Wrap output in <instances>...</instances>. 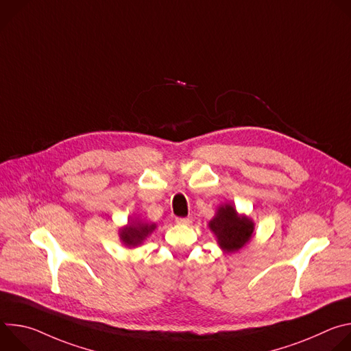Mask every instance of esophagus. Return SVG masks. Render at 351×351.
Segmentation results:
<instances>
[{
	"label": "esophagus",
	"instance_id": "esophagus-1",
	"mask_svg": "<svg viewBox=\"0 0 351 351\" xmlns=\"http://www.w3.org/2000/svg\"><path fill=\"white\" fill-rule=\"evenodd\" d=\"M193 221L191 217H187V218H176V223L179 225H190Z\"/></svg>",
	"mask_w": 351,
	"mask_h": 351
}]
</instances>
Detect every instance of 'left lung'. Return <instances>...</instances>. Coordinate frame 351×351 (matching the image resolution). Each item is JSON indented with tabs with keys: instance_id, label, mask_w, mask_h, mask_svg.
<instances>
[{
	"instance_id": "obj_1",
	"label": "left lung",
	"mask_w": 351,
	"mask_h": 351,
	"mask_svg": "<svg viewBox=\"0 0 351 351\" xmlns=\"http://www.w3.org/2000/svg\"><path fill=\"white\" fill-rule=\"evenodd\" d=\"M215 234L219 248L226 254L237 253L254 236V221L245 214L237 213L234 204L223 203L217 208L214 218L208 222Z\"/></svg>"
}]
</instances>
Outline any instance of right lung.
Wrapping results in <instances>:
<instances>
[{"instance_id": "1", "label": "right lung", "mask_w": 351, "mask_h": 351, "mask_svg": "<svg viewBox=\"0 0 351 351\" xmlns=\"http://www.w3.org/2000/svg\"><path fill=\"white\" fill-rule=\"evenodd\" d=\"M157 229V223L154 222H145L138 217L130 218L125 226H122L118 232L122 244L128 248H134L141 245L148 236Z\"/></svg>"}]
</instances>
